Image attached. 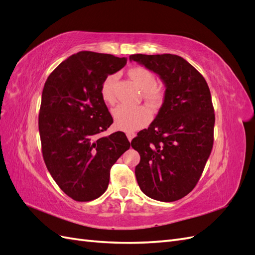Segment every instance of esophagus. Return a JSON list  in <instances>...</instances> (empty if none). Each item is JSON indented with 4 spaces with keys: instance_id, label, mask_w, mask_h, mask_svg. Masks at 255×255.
Masks as SVG:
<instances>
[{
    "instance_id": "esophagus-1",
    "label": "esophagus",
    "mask_w": 255,
    "mask_h": 255,
    "mask_svg": "<svg viewBox=\"0 0 255 255\" xmlns=\"http://www.w3.org/2000/svg\"><path fill=\"white\" fill-rule=\"evenodd\" d=\"M127 137H128V141L130 142V141H132L133 138L135 137V133H133V132H128V133H127Z\"/></svg>"
}]
</instances>
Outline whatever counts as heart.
Listing matches in <instances>:
<instances>
[{
	"label": "heart",
	"mask_w": 255,
	"mask_h": 255,
	"mask_svg": "<svg viewBox=\"0 0 255 255\" xmlns=\"http://www.w3.org/2000/svg\"><path fill=\"white\" fill-rule=\"evenodd\" d=\"M128 78L136 86L142 90L143 100L152 109H157L164 101V90L155 85V76L144 67H133L128 71ZM117 75L110 74L101 85V97L104 102L113 105L116 101L115 85ZM113 118L117 128L125 132H134L146 126L150 121V113L144 107H128L120 105L113 111Z\"/></svg>",
	"instance_id": "heart-1"
}]
</instances>
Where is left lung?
<instances>
[{"label": "left lung", "mask_w": 255, "mask_h": 255, "mask_svg": "<svg viewBox=\"0 0 255 255\" xmlns=\"http://www.w3.org/2000/svg\"><path fill=\"white\" fill-rule=\"evenodd\" d=\"M165 85L163 104L148 129L130 142L140 154L135 168L145 196L173 202L188 195L201 176L214 142L215 114L203 76L183 57L172 54H133Z\"/></svg>", "instance_id": "left-lung-1"}]
</instances>
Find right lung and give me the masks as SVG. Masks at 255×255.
Wrapping results in <instances>:
<instances>
[{"mask_svg": "<svg viewBox=\"0 0 255 255\" xmlns=\"http://www.w3.org/2000/svg\"><path fill=\"white\" fill-rule=\"evenodd\" d=\"M127 60L82 51L64 60L44 84L38 121L43 159L59 188L75 201L102 196L111 168L130 146L122 132L95 139L114 122L101 85Z\"/></svg>", "mask_w": 255, "mask_h": 255, "instance_id": "1", "label": "right lung"}]
</instances>
